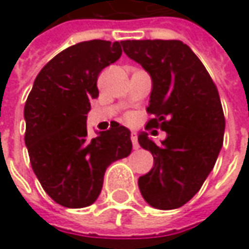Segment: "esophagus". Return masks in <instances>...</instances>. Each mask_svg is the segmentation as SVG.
I'll use <instances>...</instances> for the list:
<instances>
[{
    "label": "esophagus",
    "mask_w": 249,
    "mask_h": 249,
    "mask_svg": "<svg viewBox=\"0 0 249 249\" xmlns=\"http://www.w3.org/2000/svg\"><path fill=\"white\" fill-rule=\"evenodd\" d=\"M131 141H132L134 150H138V148H140V144H138V137H137L135 132H131Z\"/></svg>",
    "instance_id": "34e87169"
}]
</instances>
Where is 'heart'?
<instances>
[{
  "label": "heart",
  "instance_id": "heart-1",
  "mask_svg": "<svg viewBox=\"0 0 249 249\" xmlns=\"http://www.w3.org/2000/svg\"><path fill=\"white\" fill-rule=\"evenodd\" d=\"M126 120H128V121H131V120H132V117H131V115H128V117H126Z\"/></svg>",
  "mask_w": 249,
  "mask_h": 249
}]
</instances>
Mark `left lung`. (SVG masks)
<instances>
[{"instance_id":"left-lung-1","label":"left lung","mask_w":249,"mask_h":249,"mask_svg":"<svg viewBox=\"0 0 249 249\" xmlns=\"http://www.w3.org/2000/svg\"><path fill=\"white\" fill-rule=\"evenodd\" d=\"M125 54L151 76L153 89L145 129L159 128L167 138L157 145L138 135L154 166L138 178L148 205L170 211L187 203L212 172L224 144L225 117L218 88L203 63L180 40H126Z\"/></svg>"}]
</instances>
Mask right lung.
I'll use <instances>...</instances> for the list:
<instances>
[{
	"label": "right lung",
	"mask_w": 249,
	"mask_h": 249,
	"mask_svg": "<svg viewBox=\"0 0 249 249\" xmlns=\"http://www.w3.org/2000/svg\"><path fill=\"white\" fill-rule=\"evenodd\" d=\"M124 41L89 40L56 54L25 101L24 141L44 192L65 208L92 205L108 166L131 154V132L118 123L89 138L86 115L98 98V76L123 54Z\"/></svg>",
	"instance_id": "right-lung-1"
}]
</instances>
